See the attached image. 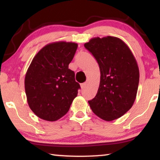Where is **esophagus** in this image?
Wrapping results in <instances>:
<instances>
[{
    "label": "esophagus",
    "mask_w": 160,
    "mask_h": 160,
    "mask_svg": "<svg viewBox=\"0 0 160 160\" xmlns=\"http://www.w3.org/2000/svg\"><path fill=\"white\" fill-rule=\"evenodd\" d=\"M86 85H87V83L86 82H84V83H82L80 85V87H81V88L82 89H84L86 87Z\"/></svg>",
    "instance_id": "1"
}]
</instances>
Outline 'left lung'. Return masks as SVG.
I'll return each instance as SVG.
<instances>
[{
	"instance_id": "8db88e82",
	"label": "left lung",
	"mask_w": 160,
	"mask_h": 160,
	"mask_svg": "<svg viewBox=\"0 0 160 160\" xmlns=\"http://www.w3.org/2000/svg\"><path fill=\"white\" fill-rule=\"evenodd\" d=\"M85 47L99 64L100 83L95 97L88 101L92 111L103 120L122 116L132 107L139 84V68L133 54L119 38L95 37Z\"/></svg>"
}]
</instances>
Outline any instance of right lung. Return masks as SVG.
I'll list each match as a JSON object with an SVG mask.
<instances>
[{
    "mask_svg": "<svg viewBox=\"0 0 160 160\" xmlns=\"http://www.w3.org/2000/svg\"><path fill=\"white\" fill-rule=\"evenodd\" d=\"M78 44L57 42L43 47L26 72L25 88L29 107L38 117L55 121L66 114L78 95L80 84L68 68Z\"/></svg>",
    "mask_w": 160,
    "mask_h": 160,
    "instance_id": "obj_1",
    "label": "right lung"
}]
</instances>
